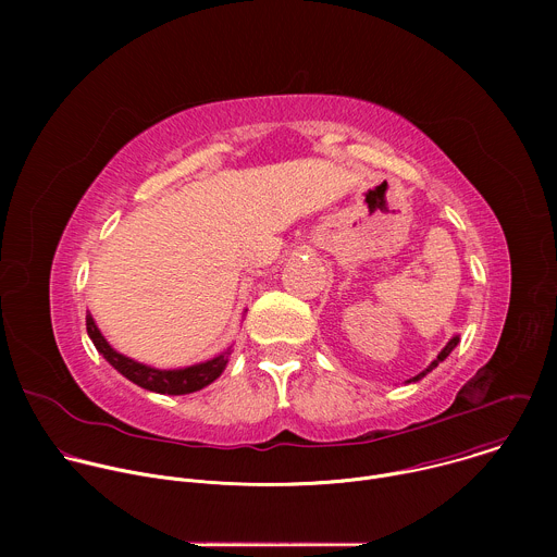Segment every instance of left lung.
Returning a JSON list of instances; mask_svg holds the SVG:
<instances>
[{"mask_svg": "<svg viewBox=\"0 0 557 557\" xmlns=\"http://www.w3.org/2000/svg\"><path fill=\"white\" fill-rule=\"evenodd\" d=\"M458 342H460V339H458V335H456V337H451V339H449V342H447V346H445V348H443V350H441V352H438V357H436V359H434V361H432V363H430V366H428V368H425V370H423V372H421V374H417V376H412V379H410V381H408V383H412V381H419V379H423V376H425V374H428V372H432V370H434V368H436V366H438V363H441V361H445V359H447V357H449V352H451V350H454V348H456V346H458Z\"/></svg>", "mask_w": 557, "mask_h": 557, "instance_id": "1", "label": "left lung"}]
</instances>
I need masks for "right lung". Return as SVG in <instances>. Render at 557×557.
Instances as JSON below:
<instances>
[{
    "label": "right lung",
    "mask_w": 557,
    "mask_h": 557,
    "mask_svg": "<svg viewBox=\"0 0 557 557\" xmlns=\"http://www.w3.org/2000/svg\"><path fill=\"white\" fill-rule=\"evenodd\" d=\"M86 326H88V335H90L92 344L97 346V350L103 355V359L114 370H119L132 383L140 385L145 389L158 392V394H189V392H198V389L207 387L222 374V370L228 363V355H231V350H226L205 363H196V366L181 368V370H158V368L138 363V361L116 352L101 335L90 312L86 314Z\"/></svg>",
    "instance_id": "1"
}]
</instances>
